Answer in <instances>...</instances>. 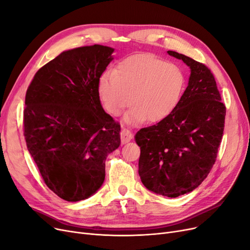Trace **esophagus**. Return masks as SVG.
<instances>
[{"label":"esophagus","mask_w":250,"mask_h":250,"mask_svg":"<svg viewBox=\"0 0 250 250\" xmlns=\"http://www.w3.org/2000/svg\"><path fill=\"white\" fill-rule=\"evenodd\" d=\"M133 138V135L132 133L128 131V129L126 128H123L122 132H121V139H122V143L123 144H125V143H128L129 141L132 140Z\"/></svg>","instance_id":"esophagus-1"}]
</instances>
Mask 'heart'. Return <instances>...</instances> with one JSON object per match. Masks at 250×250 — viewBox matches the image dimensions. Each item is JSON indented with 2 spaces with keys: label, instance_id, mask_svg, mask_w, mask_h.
Here are the masks:
<instances>
[{
  "label": "heart",
  "instance_id": "heart-1",
  "mask_svg": "<svg viewBox=\"0 0 250 250\" xmlns=\"http://www.w3.org/2000/svg\"><path fill=\"white\" fill-rule=\"evenodd\" d=\"M185 85L179 66L151 54L129 56L117 64L112 73L99 79L98 93L105 110L119 115L132 103L133 109L125 116L129 125L145 119L157 123L178 105Z\"/></svg>",
  "mask_w": 250,
  "mask_h": 250
}]
</instances>
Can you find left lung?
<instances>
[{"instance_id": "left-lung-1", "label": "left lung", "mask_w": 250, "mask_h": 250, "mask_svg": "<svg viewBox=\"0 0 250 250\" xmlns=\"http://www.w3.org/2000/svg\"><path fill=\"white\" fill-rule=\"evenodd\" d=\"M167 54L190 67L188 86L170 114L141 128L139 176L150 191L170 198L196 189L208 177L222 142L226 107L211 71L173 51Z\"/></svg>"}]
</instances>
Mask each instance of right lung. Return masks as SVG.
<instances>
[{"mask_svg":"<svg viewBox=\"0 0 250 250\" xmlns=\"http://www.w3.org/2000/svg\"><path fill=\"white\" fill-rule=\"evenodd\" d=\"M113 48L64 51L35 74L23 112L26 146L46 185L77 202L100 189L107 155L121 145V125L104 111L98 82Z\"/></svg>","mask_w":250,"mask_h":250,"instance_id":"obj_1","label":"right lung"}]
</instances>
